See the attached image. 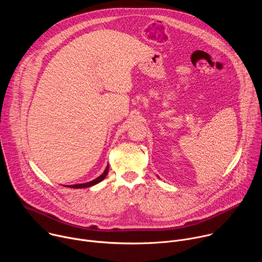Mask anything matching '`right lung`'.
Instances as JSON below:
<instances>
[{"mask_svg": "<svg viewBox=\"0 0 262 262\" xmlns=\"http://www.w3.org/2000/svg\"><path fill=\"white\" fill-rule=\"evenodd\" d=\"M107 172H108V164H107L106 168L104 169L103 173H102L100 176H98L97 178H95V179H93V180H91V181H89V182H86V183L70 184V185H64V186H67V188H71V189H83V188H90V186H93V185H95V184L99 183L100 181H102V180L105 178V176L107 175Z\"/></svg>", "mask_w": 262, "mask_h": 262, "instance_id": "right-lung-1", "label": "right lung"}]
</instances>
